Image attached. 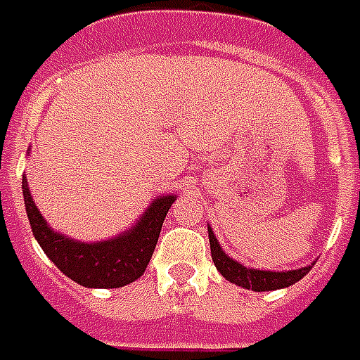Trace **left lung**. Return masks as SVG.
Masks as SVG:
<instances>
[{"label": "left lung", "instance_id": "left-lung-1", "mask_svg": "<svg viewBox=\"0 0 360 360\" xmlns=\"http://www.w3.org/2000/svg\"><path fill=\"white\" fill-rule=\"evenodd\" d=\"M209 231V246H211V257L213 264L219 269V274L223 275L225 279H229L234 285H238L242 289H252L256 292L262 290H277L290 287L292 283L300 281L304 275L312 269L314 264H310L307 267L300 269H289V271H266V269H252V267L242 266L240 262H236L231 256H226L221 244L217 240V236L211 231V226H207Z\"/></svg>", "mask_w": 360, "mask_h": 360}]
</instances>
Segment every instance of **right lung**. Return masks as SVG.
Listing matches in <instances>:
<instances>
[{"instance_id": "right-lung-1", "label": "right lung", "mask_w": 360, "mask_h": 360, "mask_svg": "<svg viewBox=\"0 0 360 360\" xmlns=\"http://www.w3.org/2000/svg\"><path fill=\"white\" fill-rule=\"evenodd\" d=\"M22 195L34 238L53 262V266L89 289H118L143 275L159 240L162 221L176 195H160L135 225L114 238L103 242H81L56 233L46 223L32 201L27 176H22Z\"/></svg>"}]
</instances>
